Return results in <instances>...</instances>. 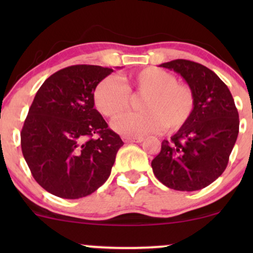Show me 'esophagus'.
I'll list each match as a JSON object with an SVG mask.
<instances>
[{"label": "esophagus", "mask_w": 253, "mask_h": 253, "mask_svg": "<svg viewBox=\"0 0 253 253\" xmlns=\"http://www.w3.org/2000/svg\"><path fill=\"white\" fill-rule=\"evenodd\" d=\"M144 140L143 136H124L125 143H141Z\"/></svg>", "instance_id": "34e87169"}]
</instances>
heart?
I'll return each mask as SVG.
<instances>
[{
	"label": "heart",
	"instance_id": "heart-1",
	"mask_svg": "<svg viewBox=\"0 0 253 253\" xmlns=\"http://www.w3.org/2000/svg\"><path fill=\"white\" fill-rule=\"evenodd\" d=\"M130 94L144 96L140 103L144 113L126 115L113 124L114 129L125 135L150 134L164 126L176 132L187 126L195 113L194 90L177 82L173 74L155 66L130 74L126 84L114 76L106 77L95 89L94 102L101 114L117 119L129 109Z\"/></svg>",
	"mask_w": 253,
	"mask_h": 253
}]
</instances>
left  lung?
Listing matches in <instances>:
<instances>
[{"instance_id": "8db88e82", "label": "left lung", "mask_w": 253, "mask_h": 253, "mask_svg": "<svg viewBox=\"0 0 253 253\" xmlns=\"http://www.w3.org/2000/svg\"><path fill=\"white\" fill-rule=\"evenodd\" d=\"M161 66L184 78L194 90L196 108L187 126L163 140L151 167L158 181L170 189L200 190L227 167L239 133V114L227 85L211 69L185 59Z\"/></svg>"}]
</instances>
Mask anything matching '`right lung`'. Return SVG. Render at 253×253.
Masks as SVG:
<instances>
[{
  "label": "right lung",
  "mask_w": 253,
  "mask_h": 253,
  "mask_svg": "<svg viewBox=\"0 0 253 253\" xmlns=\"http://www.w3.org/2000/svg\"><path fill=\"white\" fill-rule=\"evenodd\" d=\"M112 72L68 66L36 94L21 130L22 155L34 179L53 195L80 199L108 179L124 141L94 108V91Z\"/></svg>",
  "instance_id": "add662e5"
}]
</instances>
